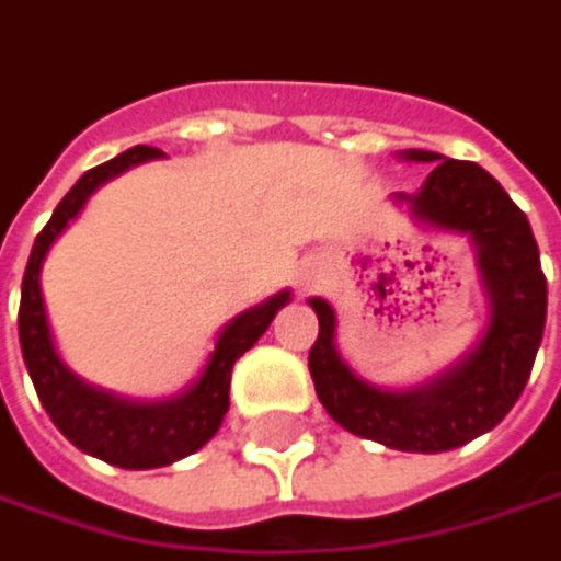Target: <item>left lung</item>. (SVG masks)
I'll use <instances>...</instances> for the list:
<instances>
[{
	"mask_svg": "<svg viewBox=\"0 0 561 561\" xmlns=\"http://www.w3.org/2000/svg\"><path fill=\"white\" fill-rule=\"evenodd\" d=\"M402 159L435 162L419 194L399 197L412 204L419 220L474 240L491 295V324L478 351L432 387L383 392L347 370L334 351V311L311 298L318 337L308 351V370L321 405L347 432L396 451L435 455L491 432L519 399L546 328V276L526 214L494 174L422 149H409Z\"/></svg>",
	"mask_w": 561,
	"mask_h": 561,
	"instance_id": "8db88e82",
	"label": "left lung"
}]
</instances>
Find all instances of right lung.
<instances>
[{
	"label": "right lung",
	"instance_id": "right-lung-1",
	"mask_svg": "<svg viewBox=\"0 0 561 561\" xmlns=\"http://www.w3.org/2000/svg\"><path fill=\"white\" fill-rule=\"evenodd\" d=\"M162 149L152 146H136L96 169H90L55 207L51 220L38 233L25 279H22V305H19V341H22V357L32 374V383L38 390L42 405L48 409L51 422L60 428V435L77 445L80 451L116 465L129 471L142 468H162L191 451H197L210 435L220 428L227 405H230V370L233 364L260 341V334L270 328L282 305L288 301V291L270 298L266 305L240 314L230 321L210 354V364L197 387L159 405H139V402H123L110 392L93 390L80 383L55 354L48 318H45V298L38 273L45 263L48 247L55 237L67 227V220L83 207V201L113 174L126 171L129 165H139L146 159H159Z\"/></svg>",
	"mask_w": 561,
	"mask_h": 561
}]
</instances>
